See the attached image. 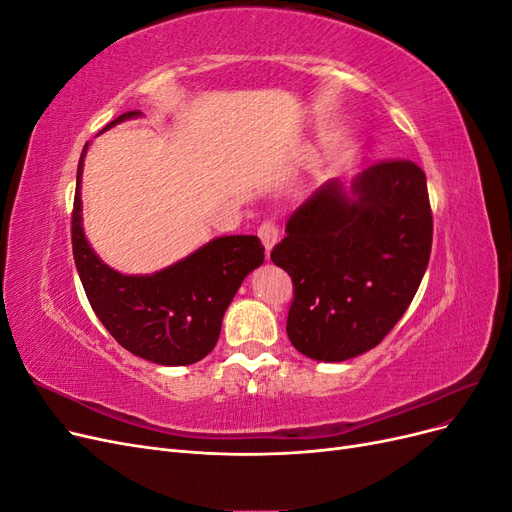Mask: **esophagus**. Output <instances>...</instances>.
<instances>
[{
    "mask_svg": "<svg viewBox=\"0 0 512 512\" xmlns=\"http://www.w3.org/2000/svg\"><path fill=\"white\" fill-rule=\"evenodd\" d=\"M258 237H260L262 245H265L267 256H269V252L273 250V245L277 243V239H280V228H277V224L271 222V220L262 222L260 228H258Z\"/></svg>",
    "mask_w": 512,
    "mask_h": 512,
    "instance_id": "obj_1",
    "label": "esophagus"
}]
</instances>
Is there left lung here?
Here are the masks:
<instances>
[{
	"label": "left lung",
	"mask_w": 512,
	"mask_h": 512,
	"mask_svg": "<svg viewBox=\"0 0 512 512\" xmlns=\"http://www.w3.org/2000/svg\"><path fill=\"white\" fill-rule=\"evenodd\" d=\"M427 179L380 160L350 185L327 181L286 222L271 260L292 277L286 333L309 359L339 363L376 348L404 316L431 254Z\"/></svg>",
	"instance_id": "left-lung-1"
}]
</instances>
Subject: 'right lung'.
Masks as SVG:
<instances>
[{
    "label": "right lung",
    "instance_id": "right-lung-1",
    "mask_svg": "<svg viewBox=\"0 0 512 512\" xmlns=\"http://www.w3.org/2000/svg\"><path fill=\"white\" fill-rule=\"evenodd\" d=\"M128 111L108 123L138 117ZM83 147L72 207V254L91 309L128 352L158 365H192L215 348L226 307L245 275L262 265L254 235L218 237L153 275H121L91 250L81 226Z\"/></svg>",
    "mask_w": 512,
    "mask_h": 512
}]
</instances>
